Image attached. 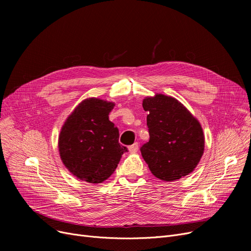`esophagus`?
<instances>
[{"label":"esophagus","mask_w":251,"mask_h":251,"mask_svg":"<svg viewBox=\"0 0 251 251\" xmlns=\"http://www.w3.org/2000/svg\"><path fill=\"white\" fill-rule=\"evenodd\" d=\"M128 150H129L130 152H132V153L136 152V151H138V143H137V142H134V143L132 144V146H129V147H128Z\"/></svg>","instance_id":"34e87169"}]
</instances>
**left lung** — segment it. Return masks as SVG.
I'll list each match as a JSON object with an SVG mask.
<instances>
[{
	"mask_svg": "<svg viewBox=\"0 0 251 251\" xmlns=\"http://www.w3.org/2000/svg\"><path fill=\"white\" fill-rule=\"evenodd\" d=\"M149 112V142L140 148L151 172L163 181L190 174L204 151V135L197 119L172 97L155 95L142 101Z\"/></svg>",
	"mask_w": 251,
	"mask_h": 251,
	"instance_id": "left-lung-1",
	"label": "left lung"
}]
</instances>
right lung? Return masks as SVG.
Masks as SVG:
<instances>
[{
    "label": "right lung",
    "instance_id": "obj_1",
    "mask_svg": "<svg viewBox=\"0 0 251 251\" xmlns=\"http://www.w3.org/2000/svg\"><path fill=\"white\" fill-rule=\"evenodd\" d=\"M114 102L86 99L65 121L59 136L63 164L82 181L97 184L107 180L121 156L128 151L119 143V130L109 120Z\"/></svg>",
    "mask_w": 251,
    "mask_h": 251
}]
</instances>
